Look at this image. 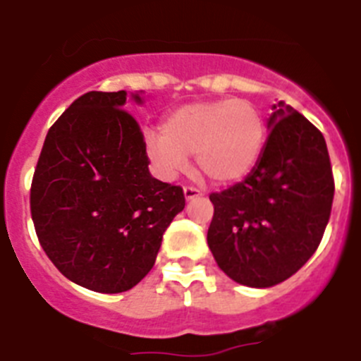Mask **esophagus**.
Here are the masks:
<instances>
[{"instance_id": "obj_1", "label": "esophagus", "mask_w": 361, "mask_h": 361, "mask_svg": "<svg viewBox=\"0 0 361 361\" xmlns=\"http://www.w3.org/2000/svg\"><path fill=\"white\" fill-rule=\"evenodd\" d=\"M199 197H202V191L197 190V188H191V186H186L184 188V199L190 202V200H195L199 199Z\"/></svg>"}]
</instances>
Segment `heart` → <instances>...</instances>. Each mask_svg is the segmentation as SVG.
<instances>
[{"mask_svg":"<svg viewBox=\"0 0 361 361\" xmlns=\"http://www.w3.org/2000/svg\"><path fill=\"white\" fill-rule=\"evenodd\" d=\"M262 111L245 99H215L177 106L162 121V132L146 130V157L164 180H173L195 153L197 170L213 184L244 180L266 146Z\"/></svg>","mask_w":361,"mask_h":361,"instance_id":"heart-1","label":"heart"}]
</instances>
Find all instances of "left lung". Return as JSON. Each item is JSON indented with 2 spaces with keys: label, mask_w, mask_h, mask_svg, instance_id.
<instances>
[{
  "label": "left lung",
  "mask_w": 361,
  "mask_h": 361,
  "mask_svg": "<svg viewBox=\"0 0 361 361\" xmlns=\"http://www.w3.org/2000/svg\"><path fill=\"white\" fill-rule=\"evenodd\" d=\"M264 153L242 183L212 193L208 245L226 275L247 288L288 280L317 251L334 180L320 130L286 103L267 119Z\"/></svg>",
  "instance_id": "obj_1"
}]
</instances>
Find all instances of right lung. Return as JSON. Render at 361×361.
I'll use <instances>...</instances> for the list:
<instances>
[{
    "label": "right lung",
    "instance_id": "obj_1",
    "mask_svg": "<svg viewBox=\"0 0 361 361\" xmlns=\"http://www.w3.org/2000/svg\"><path fill=\"white\" fill-rule=\"evenodd\" d=\"M88 92L47 133L30 188L37 238L73 283L123 293L155 264L162 235L186 206L183 188L153 178L142 132L126 99Z\"/></svg>",
    "mask_w": 361,
    "mask_h": 361
}]
</instances>
